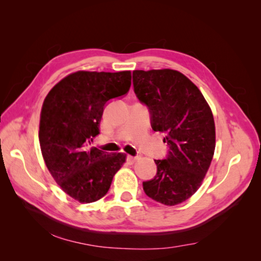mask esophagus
Listing matches in <instances>:
<instances>
[{
    "label": "esophagus",
    "mask_w": 261,
    "mask_h": 261,
    "mask_svg": "<svg viewBox=\"0 0 261 261\" xmlns=\"http://www.w3.org/2000/svg\"><path fill=\"white\" fill-rule=\"evenodd\" d=\"M137 159H138V158H137V156H131V155H127V156H126V161L129 162L130 165H132V163H135V162H136Z\"/></svg>",
    "instance_id": "obj_1"
}]
</instances>
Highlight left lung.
I'll return each mask as SVG.
<instances>
[{"label":"left lung","mask_w":261,"mask_h":261,"mask_svg":"<svg viewBox=\"0 0 261 261\" xmlns=\"http://www.w3.org/2000/svg\"><path fill=\"white\" fill-rule=\"evenodd\" d=\"M132 82L152 129L166 135L169 148L165 159L154 160L156 174L143 182V189L153 200L178 205L199 189L213 159V114L199 88L175 70H135Z\"/></svg>","instance_id":"8db88e82"}]
</instances>
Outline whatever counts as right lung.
Masks as SVG:
<instances>
[{
  "instance_id": "add662e5",
  "label": "right lung",
  "mask_w": 261,
  "mask_h": 261,
  "mask_svg": "<svg viewBox=\"0 0 261 261\" xmlns=\"http://www.w3.org/2000/svg\"><path fill=\"white\" fill-rule=\"evenodd\" d=\"M131 72L78 71L51 88L42 105L39 140L46 166L63 191L79 202L108 192L125 154H109L91 143L109 100L125 95Z\"/></svg>"
}]
</instances>
